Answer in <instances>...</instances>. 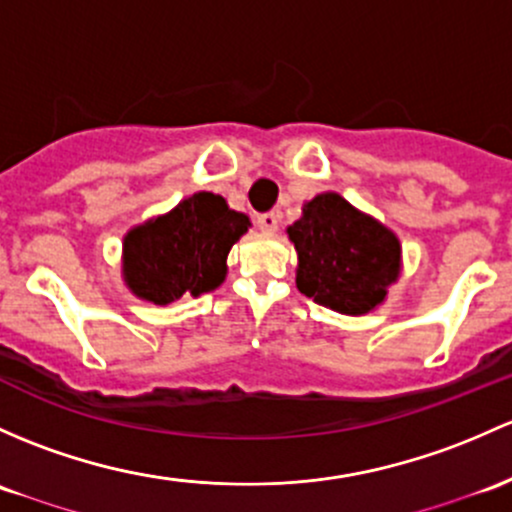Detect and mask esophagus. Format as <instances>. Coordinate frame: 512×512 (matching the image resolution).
Segmentation results:
<instances>
[{
    "label": "esophagus",
    "instance_id": "esophagus-1",
    "mask_svg": "<svg viewBox=\"0 0 512 512\" xmlns=\"http://www.w3.org/2000/svg\"><path fill=\"white\" fill-rule=\"evenodd\" d=\"M257 228L262 230V233H277L279 230V213H274V211H270V213H262V215H257Z\"/></svg>",
    "mask_w": 512,
    "mask_h": 512
}]
</instances>
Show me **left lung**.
Segmentation results:
<instances>
[{"label": "left lung", "mask_w": 512, "mask_h": 512, "mask_svg": "<svg viewBox=\"0 0 512 512\" xmlns=\"http://www.w3.org/2000/svg\"><path fill=\"white\" fill-rule=\"evenodd\" d=\"M287 235L299 255V292L338 314H368L400 277L397 235L333 191L304 203Z\"/></svg>", "instance_id": "1"}]
</instances>
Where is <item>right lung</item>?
I'll return each mask as SVG.
<instances>
[{
    "label": "right lung",
    "mask_w": 512,
    "mask_h": 512,
    "mask_svg": "<svg viewBox=\"0 0 512 512\" xmlns=\"http://www.w3.org/2000/svg\"><path fill=\"white\" fill-rule=\"evenodd\" d=\"M250 228L223 196L201 191L174 211L137 225L122 242V277L134 297L166 306L220 287L228 252Z\"/></svg>",
    "instance_id": "obj_1"
}]
</instances>
